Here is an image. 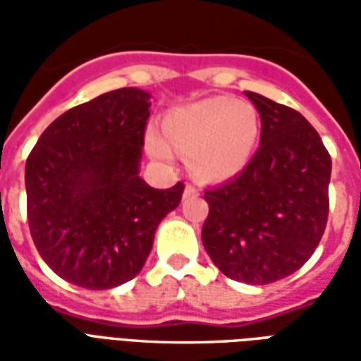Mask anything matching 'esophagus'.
Segmentation results:
<instances>
[{
	"mask_svg": "<svg viewBox=\"0 0 361 361\" xmlns=\"http://www.w3.org/2000/svg\"><path fill=\"white\" fill-rule=\"evenodd\" d=\"M195 193H197L195 185H191V183H188V185H185V195H195Z\"/></svg>",
	"mask_w": 361,
	"mask_h": 361,
	"instance_id": "1",
	"label": "esophagus"
}]
</instances>
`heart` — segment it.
<instances>
[{
	"label": "heart",
	"instance_id": "1",
	"mask_svg": "<svg viewBox=\"0 0 361 361\" xmlns=\"http://www.w3.org/2000/svg\"><path fill=\"white\" fill-rule=\"evenodd\" d=\"M257 139L259 118L250 102L212 96L170 111L166 133L149 127L147 149L160 160L180 150L199 178L226 181L250 164Z\"/></svg>",
	"mask_w": 361,
	"mask_h": 361
}]
</instances>
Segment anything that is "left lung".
<instances>
[{
  "label": "left lung",
  "instance_id": "obj_1",
  "mask_svg": "<svg viewBox=\"0 0 361 361\" xmlns=\"http://www.w3.org/2000/svg\"><path fill=\"white\" fill-rule=\"evenodd\" d=\"M245 94L261 116V145L240 176L204 191L201 238L228 279L271 284L298 271L323 238L331 157L300 111Z\"/></svg>",
  "mask_w": 361,
  "mask_h": 361
}]
</instances>
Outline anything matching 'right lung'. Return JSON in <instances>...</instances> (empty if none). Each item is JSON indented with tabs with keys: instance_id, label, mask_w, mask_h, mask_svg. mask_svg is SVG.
Returning <instances> with one entry per match:
<instances>
[{
	"instance_id": "1",
	"label": "right lung",
	"mask_w": 361,
	"mask_h": 361,
	"mask_svg": "<svg viewBox=\"0 0 361 361\" xmlns=\"http://www.w3.org/2000/svg\"><path fill=\"white\" fill-rule=\"evenodd\" d=\"M149 92L118 89L61 114L30 150L27 219L40 257L89 290L135 279L183 183L154 189L139 178Z\"/></svg>"
}]
</instances>
